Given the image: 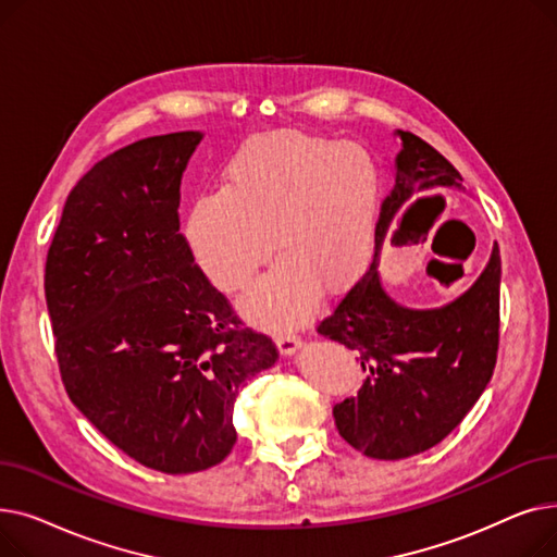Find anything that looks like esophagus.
I'll return each instance as SVG.
<instances>
[{"mask_svg":"<svg viewBox=\"0 0 557 557\" xmlns=\"http://www.w3.org/2000/svg\"><path fill=\"white\" fill-rule=\"evenodd\" d=\"M300 347V338L294 332H284L277 336V349L282 357H294Z\"/></svg>","mask_w":557,"mask_h":557,"instance_id":"34e87169","label":"esophagus"}]
</instances>
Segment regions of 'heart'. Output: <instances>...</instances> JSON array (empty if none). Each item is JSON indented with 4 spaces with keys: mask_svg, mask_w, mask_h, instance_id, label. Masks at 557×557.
Here are the masks:
<instances>
[{
    "mask_svg": "<svg viewBox=\"0 0 557 557\" xmlns=\"http://www.w3.org/2000/svg\"><path fill=\"white\" fill-rule=\"evenodd\" d=\"M382 183L352 141L305 133L250 139L225 166L219 196L200 198L185 237L202 273L225 294L244 290L273 250L280 261L244 300L269 327L296 325L320 290L338 298L368 271Z\"/></svg>",
    "mask_w": 557,
    "mask_h": 557,
    "instance_id": "obj_1",
    "label": "heart"
}]
</instances>
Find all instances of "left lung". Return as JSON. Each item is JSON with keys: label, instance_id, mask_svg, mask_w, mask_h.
I'll list each match as a JSON object with an SVG mask.
<instances>
[{"label": "left lung", "instance_id": "1", "mask_svg": "<svg viewBox=\"0 0 557 557\" xmlns=\"http://www.w3.org/2000/svg\"><path fill=\"white\" fill-rule=\"evenodd\" d=\"M395 187L382 202L366 275L318 323V334L355 349L366 372L357 397L334 406L347 445L368 458L399 460L437 445L485 391L499 352L502 255L494 244L476 282L441 309L397 305L379 280V255L397 244L420 194L460 187L454 164L431 144L397 131Z\"/></svg>", "mask_w": 557, "mask_h": 557}]
</instances>
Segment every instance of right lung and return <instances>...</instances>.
I'll return each mask as SVG.
<instances>
[{
    "mask_svg": "<svg viewBox=\"0 0 557 557\" xmlns=\"http://www.w3.org/2000/svg\"><path fill=\"white\" fill-rule=\"evenodd\" d=\"M202 133L146 137L70 191L45 298L72 404L126 456L164 474L219 465L234 399L275 343L244 327L181 234V181Z\"/></svg>",
    "mask_w": 557,
    "mask_h": 557,
    "instance_id": "right-lung-1",
    "label": "right lung"
}]
</instances>
